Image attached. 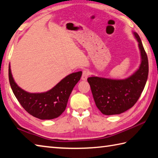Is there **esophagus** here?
<instances>
[{"label":"esophagus","instance_id":"1","mask_svg":"<svg viewBox=\"0 0 158 158\" xmlns=\"http://www.w3.org/2000/svg\"><path fill=\"white\" fill-rule=\"evenodd\" d=\"M89 75V72L87 70H83V73H82V76H81V79L84 80V81H85L88 79Z\"/></svg>","mask_w":158,"mask_h":158}]
</instances>
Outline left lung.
Listing matches in <instances>:
<instances>
[{
    "label": "left lung",
    "instance_id": "1",
    "mask_svg": "<svg viewBox=\"0 0 158 158\" xmlns=\"http://www.w3.org/2000/svg\"><path fill=\"white\" fill-rule=\"evenodd\" d=\"M134 35L138 41L142 59L139 69L135 73L125 79L94 76L88 78L97 107L106 115L122 113L133 107L147 83L148 74L147 54L138 34L134 32Z\"/></svg>",
    "mask_w": 158,
    "mask_h": 158
}]
</instances>
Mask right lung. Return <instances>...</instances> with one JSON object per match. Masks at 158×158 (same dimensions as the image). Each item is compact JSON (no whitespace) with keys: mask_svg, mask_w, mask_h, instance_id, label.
Returning <instances> with one entry per match:
<instances>
[{"mask_svg":"<svg viewBox=\"0 0 158 158\" xmlns=\"http://www.w3.org/2000/svg\"><path fill=\"white\" fill-rule=\"evenodd\" d=\"M81 74V71L69 74L45 93H30L16 84L9 65L10 84L14 95L28 113L40 119H54L64 113L72 90Z\"/></svg>","mask_w":158,"mask_h":158,"instance_id":"add662e5","label":"right lung"}]
</instances>
